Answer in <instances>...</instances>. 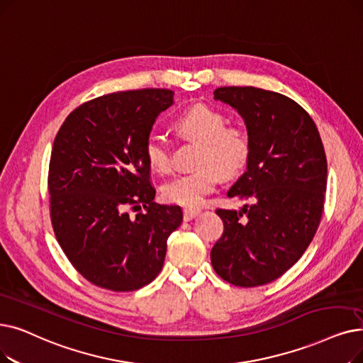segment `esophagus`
Segmentation results:
<instances>
[{
	"label": "esophagus",
	"mask_w": 363,
	"mask_h": 363,
	"mask_svg": "<svg viewBox=\"0 0 363 363\" xmlns=\"http://www.w3.org/2000/svg\"><path fill=\"white\" fill-rule=\"evenodd\" d=\"M200 213V209H191V208H185L184 209V219L185 220H191Z\"/></svg>",
	"instance_id": "esophagus-1"
}]
</instances>
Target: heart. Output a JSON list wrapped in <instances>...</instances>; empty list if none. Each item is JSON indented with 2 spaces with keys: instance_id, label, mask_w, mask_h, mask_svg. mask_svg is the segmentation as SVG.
<instances>
[{
  "instance_id": "b5f03b06",
  "label": "heart",
  "mask_w": 363,
  "mask_h": 363,
  "mask_svg": "<svg viewBox=\"0 0 363 363\" xmlns=\"http://www.w3.org/2000/svg\"><path fill=\"white\" fill-rule=\"evenodd\" d=\"M227 118L216 109L197 105L185 111L177 121L175 130L191 140L201 143L197 155V170L172 178L163 185L167 201L188 208H199L223 177H234L247 162L250 140L239 125H225ZM145 159L151 169L167 173L172 169L170 147L160 135H151L145 143Z\"/></svg>"
}]
</instances>
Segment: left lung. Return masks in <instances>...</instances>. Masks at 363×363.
I'll return each mask as SVG.
<instances>
[{
    "label": "left lung",
    "instance_id": "8db88e82",
    "mask_svg": "<svg viewBox=\"0 0 363 363\" xmlns=\"http://www.w3.org/2000/svg\"><path fill=\"white\" fill-rule=\"evenodd\" d=\"M213 96L240 114L250 151L245 173L227 193L249 204L240 211L216 209L224 233L211 261L231 285L261 286L286 273L316 234L326 155L316 124L285 94L247 86L219 87Z\"/></svg>",
    "mask_w": 363,
    "mask_h": 363
}]
</instances>
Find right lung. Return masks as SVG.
Segmentation results:
<instances>
[{
	"label": "right lung",
	"mask_w": 363,
	"mask_h": 363,
	"mask_svg": "<svg viewBox=\"0 0 363 363\" xmlns=\"http://www.w3.org/2000/svg\"><path fill=\"white\" fill-rule=\"evenodd\" d=\"M166 89L105 94L67 117L55 138L49 193L56 239L84 279L116 292L136 291L163 269L179 206L152 201L145 143L173 105ZM145 209L133 218L127 209Z\"/></svg>",
	"instance_id": "1"
}]
</instances>
